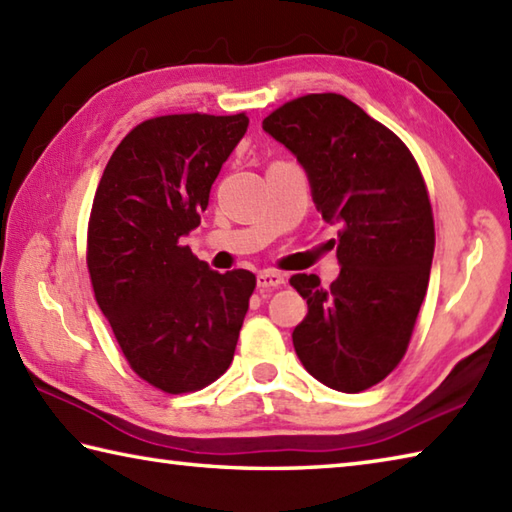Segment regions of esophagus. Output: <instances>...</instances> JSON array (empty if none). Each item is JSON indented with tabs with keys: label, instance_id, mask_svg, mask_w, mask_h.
<instances>
[{
	"label": "esophagus",
	"instance_id": "obj_1",
	"mask_svg": "<svg viewBox=\"0 0 512 512\" xmlns=\"http://www.w3.org/2000/svg\"><path fill=\"white\" fill-rule=\"evenodd\" d=\"M285 285V278L274 272V269H265V272L258 274V287L260 289H276V287H283Z\"/></svg>",
	"mask_w": 512,
	"mask_h": 512
}]
</instances>
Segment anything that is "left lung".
I'll list each match as a JSON object with an SVG mask.
<instances>
[{
	"label": "left lung",
	"mask_w": 512,
	"mask_h": 512,
	"mask_svg": "<svg viewBox=\"0 0 512 512\" xmlns=\"http://www.w3.org/2000/svg\"><path fill=\"white\" fill-rule=\"evenodd\" d=\"M305 167L316 209L339 223L341 274L289 283L307 298L292 334L314 379L339 392L381 383L412 339L430 281L435 218L426 180L403 140L339 93H310L263 120Z\"/></svg>",
	"instance_id": "1"
}]
</instances>
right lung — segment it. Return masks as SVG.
Masks as SVG:
<instances>
[{"instance_id": "right-lung-1", "label": "right lung", "mask_w": 512, "mask_h": 512, "mask_svg": "<svg viewBox=\"0 0 512 512\" xmlns=\"http://www.w3.org/2000/svg\"><path fill=\"white\" fill-rule=\"evenodd\" d=\"M247 124L245 113L144 120L95 189L86 231L95 301L131 370L167 394L202 390L227 372L254 294L252 272H214L182 245Z\"/></svg>"}]
</instances>
